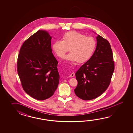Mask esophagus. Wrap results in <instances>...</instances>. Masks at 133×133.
Instances as JSON below:
<instances>
[{"instance_id": "obj_1", "label": "esophagus", "mask_w": 133, "mask_h": 133, "mask_svg": "<svg viewBox=\"0 0 133 133\" xmlns=\"http://www.w3.org/2000/svg\"><path fill=\"white\" fill-rule=\"evenodd\" d=\"M75 73H74V72H73L71 75H70L69 77H74V76H75Z\"/></svg>"}]
</instances>
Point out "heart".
Wrapping results in <instances>:
<instances>
[{"instance_id": "obj_1", "label": "heart", "mask_w": 133, "mask_h": 133, "mask_svg": "<svg viewBox=\"0 0 133 133\" xmlns=\"http://www.w3.org/2000/svg\"><path fill=\"white\" fill-rule=\"evenodd\" d=\"M96 47V42L92 37L76 31L68 32L64 34L62 40H57L52 45V49L57 56L62 57L69 50L64 59L69 62L80 63L85 62L92 56Z\"/></svg>"}]
</instances>
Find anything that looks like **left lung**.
Masks as SVG:
<instances>
[{
	"instance_id": "1",
	"label": "left lung",
	"mask_w": 133,
	"mask_h": 133,
	"mask_svg": "<svg viewBox=\"0 0 133 133\" xmlns=\"http://www.w3.org/2000/svg\"><path fill=\"white\" fill-rule=\"evenodd\" d=\"M96 39L93 55L75 74L78 84L74 92L85 100L96 98L107 89L115 69L109 43L99 35Z\"/></svg>"
}]
</instances>
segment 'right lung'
Instances as JSON below:
<instances>
[{"instance_id":"add662e5","label":"right lung","mask_w":133,"mask_h":133,"mask_svg":"<svg viewBox=\"0 0 133 133\" xmlns=\"http://www.w3.org/2000/svg\"><path fill=\"white\" fill-rule=\"evenodd\" d=\"M51 39L48 31L38 30L23 43L17 58V73L24 90L38 100L52 96L59 82Z\"/></svg>"}]
</instances>
